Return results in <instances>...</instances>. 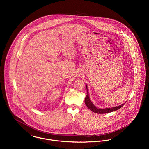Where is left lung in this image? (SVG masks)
Listing matches in <instances>:
<instances>
[{
    "instance_id": "1",
    "label": "left lung",
    "mask_w": 149,
    "mask_h": 149,
    "mask_svg": "<svg viewBox=\"0 0 149 149\" xmlns=\"http://www.w3.org/2000/svg\"><path fill=\"white\" fill-rule=\"evenodd\" d=\"M86 88H87V95L85 98L84 102H85L86 105H87V107H88V108L89 109H90L91 111H93V112H95L96 113H100V114L109 113V112H113V111H116V110L120 109L125 104V103H123V104H122L120 105L113 107H110V108H98L97 106H95L90 100V95H89V93H88V87H87V84H86Z\"/></svg>"
}]
</instances>
